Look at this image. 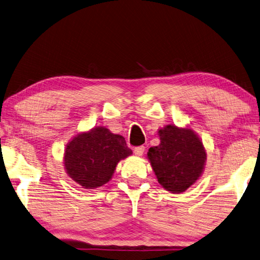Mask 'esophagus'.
Listing matches in <instances>:
<instances>
[{"label": "esophagus", "mask_w": 260, "mask_h": 260, "mask_svg": "<svg viewBox=\"0 0 260 260\" xmlns=\"http://www.w3.org/2000/svg\"><path fill=\"white\" fill-rule=\"evenodd\" d=\"M144 150H145V148L143 145L138 146V148L134 149V153H135V155H138V157H141V155L144 153Z\"/></svg>", "instance_id": "esophagus-1"}]
</instances>
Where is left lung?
Segmentation results:
<instances>
[{
	"instance_id": "obj_1",
	"label": "left lung",
	"mask_w": 260,
	"mask_h": 260,
	"mask_svg": "<svg viewBox=\"0 0 260 260\" xmlns=\"http://www.w3.org/2000/svg\"><path fill=\"white\" fill-rule=\"evenodd\" d=\"M160 143L150 148L146 158L160 185L171 193L185 192L204 173L207 152L188 126L166 125L158 129Z\"/></svg>"
}]
</instances>
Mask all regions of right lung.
<instances>
[{
	"label": "right lung",
	"mask_w": 260,
	"mask_h": 260,
	"mask_svg": "<svg viewBox=\"0 0 260 260\" xmlns=\"http://www.w3.org/2000/svg\"><path fill=\"white\" fill-rule=\"evenodd\" d=\"M132 153L121 135L98 126L77 133L69 141L63 153V166L74 182L88 190L109 182L118 162Z\"/></svg>",
	"instance_id": "1"
}]
</instances>
